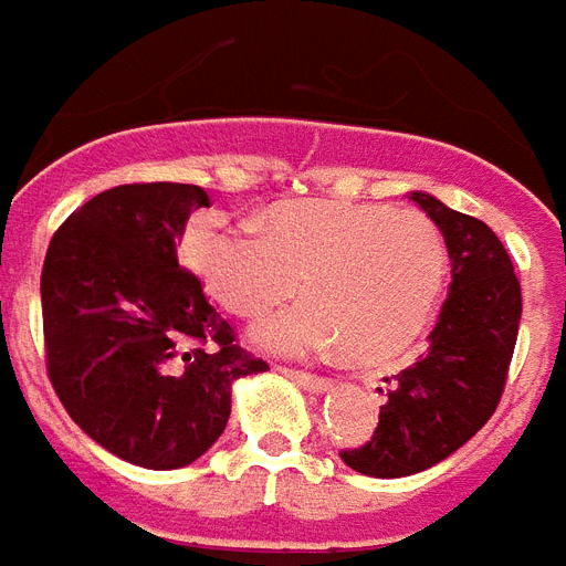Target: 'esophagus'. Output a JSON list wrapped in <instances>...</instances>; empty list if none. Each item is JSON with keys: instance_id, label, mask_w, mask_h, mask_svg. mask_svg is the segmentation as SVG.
<instances>
[{"instance_id": "esophagus-1", "label": "esophagus", "mask_w": 566, "mask_h": 566, "mask_svg": "<svg viewBox=\"0 0 566 566\" xmlns=\"http://www.w3.org/2000/svg\"><path fill=\"white\" fill-rule=\"evenodd\" d=\"M284 374L293 379V382H298L302 388H307V391H327L331 388V379L327 377H316V374H307V371H296V368H284Z\"/></svg>"}]
</instances>
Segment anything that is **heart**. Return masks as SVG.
Here are the masks:
<instances>
[{
  "instance_id": "heart-1",
  "label": "heart",
  "mask_w": 566,
  "mask_h": 566,
  "mask_svg": "<svg viewBox=\"0 0 566 566\" xmlns=\"http://www.w3.org/2000/svg\"><path fill=\"white\" fill-rule=\"evenodd\" d=\"M184 259L203 287L241 319H259L298 293L296 311L259 327V345L307 356L342 345L354 363L406 354L437 307L449 253L440 227L386 203L291 201L255 227L198 218Z\"/></svg>"
}]
</instances>
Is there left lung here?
<instances>
[{"instance_id": "left-lung-1", "label": "left lung", "mask_w": 566, "mask_h": 566, "mask_svg": "<svg viewBox=\"0 0 566 566\" xmlns=\"http://www.w3.org/2000/svg\"><path fill=\"white\" fill-rule=\"evenodd\" d=\"M408 198L443 232L452 284L429 350L386 377L388 400L371 440L339 452L350 469L371 478L422 472L483 429L501 402L521 325V282L495 232L426 192Z\"/></svg>"}]
</instances>
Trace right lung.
Here are the masks:
<instances>
[{"instance_id": "obj_1", "label": "right lung", "mask_w": 566, "mask_h": 566, "mask_svg": "<svg viewBox=\"0 0 566 566\" xmlns=\"http://www.w3.org/2000/svg\"><path fill=\"white\" fill-rule=\"evenodd\" d=\"M192 184H123L65 218L42 264L45 368L85 434L144 469L201 458L230 420L232 382L268 371L178 264Z\"/></svg>"}]
</instances>
